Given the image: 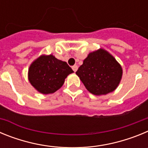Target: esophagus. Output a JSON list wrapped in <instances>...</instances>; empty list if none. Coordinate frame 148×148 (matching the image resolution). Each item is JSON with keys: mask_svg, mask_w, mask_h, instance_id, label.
Here are the masks:
<instances>
[{"mask_svg": "<svg viewBox=\"0 0 148 148\" xmlns=\"http://www.w3.org/2000/svg\"><path fill=\"white\" fill-rule=\"evenodd\" d=\"M72 69H73L74 72H76L77 70H78V66H77V65H74V66H73Z\"/></svg>", "mask_w": 148, "mask_h": 148, "instance_id": "esophagus-1", "label": "esophagus"}]
</instances>
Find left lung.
I'll return each mask as SVG.
<instances>
[{
	"mask_svg": "<svg viewBox=\"0 0 148 148\" xmlns=\"http://www.w3.org/2000/svg\"><path fill=\"white\" fill-rule=\"evenodd\" d=\"M84 87L95 95L113 92L122 78V67L109 52L100 48L90 53L77 70Z\"/></svg>",
	"mask_w": 148,
	"mask_h": 148,
	"instance_id": "obj_1",
	"label": "left lung"
}]
</instances>
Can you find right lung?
I'll use <instances>...</instances> for the list:
<instances>
[{
  "mask_svg": "<svg viewBox=\"0 0 148 148\" xmlns=\"http://www.w3.org/2000/svg\"><path fill=\"white\" fill-rule=\"evenodd\" d=\"M74 73L65 61L53 55H41L33 61L28 70V80L31 85L42 94H51L59 90L65 78Z\"/></svg>",
  "mask_w": 148,
  "mask_h": 148,
  "instance_id": "obj_1",
  "label": "right lung"
}]
</instances>
